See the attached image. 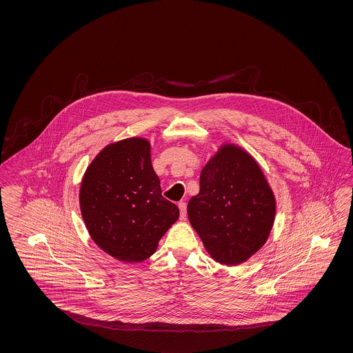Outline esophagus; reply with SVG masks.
<instances>
[{
	"label": "esophagus",
	"mask_w": 353,
	"mask_h": 353,
	"mask_svg": "<svg viewBox=\"0 0 353 353\" xmlns=\"http://www.w3.org/2000/svg\"><path fill=\"white\" fill-rule=\"evenodd\" d=\"M179 210H180V219H185L186 217V203L179 202Z\"/></svg>",
	"instance_id": "34e87169"
}]
</instances>
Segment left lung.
I'll list each match as a JSON object with an SVG mask.
<instances>
[{"label":"left lung","instance_id":"left-lung-1","mask_svg":"<svg viewBox=\"0 0 353 353\" xmlns=\"http://www.w3.org/2000/svg\"><path fill=\"white\" fill-rule=\"evenodd\" d=\"M275 209L258 163L234 144H223L202 168L200 192L188 202V217L210 256L235 266L266 243Z\"/></svg>","mask_w":353,"mask_h":353}]
</instances>
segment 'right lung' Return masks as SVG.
Wrapping results in <instances>:
<instances>
[{"mask_svg": "<svg viewBox=\"0 0 353 353\" xmlns=\"http://www.w3.org/2000/svg\"><path fill=\"white\" fill-rule=\"evenodd\" d=\"M79 205L85 228L103 252L121 262L150 258L180 212L161 196L143 137L108 144L84 173Z\"/></svg>", "mask_w": 353, "mask_h": 353, "instance_id": "add662e5", "label": "right lung"}]
</instances>
